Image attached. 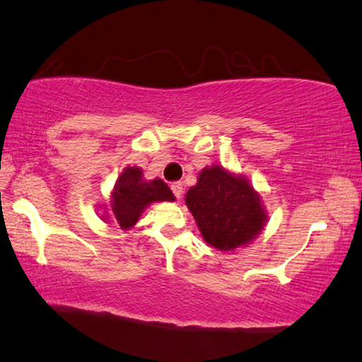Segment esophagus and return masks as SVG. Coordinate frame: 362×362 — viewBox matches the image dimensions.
<instances>
[{"mask_svg":"<svg viewBox=\"0 0 362 362\" xmlns=\"http://www.w3.org/2000/svg\"><path fill=\"white\" fill-rule=\"evenodd\" d=\"M171 192L175 194L176 199H181L182 197V182L176 181V182H171Z\"/></svg>","mask_w":362,"mask_h":362,"instance_id":"1","label":"esophagus"}]
</instances>
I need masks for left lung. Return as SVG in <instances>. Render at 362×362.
Instances as JSON below:
<instances>
[{"label":"left lung","instance_id":"obj_1","mask_svg":"<svg viewBox=\"0 0 362 362\" xmlns=\"http://www.w3.org/2000/svg\"><path fill=\"white\" fill-rule=\"evenodd\" d=\"M186 205L205 242L223 251L250 243L265 224L257 192L219 165L200 171L197 185L186 194Z\"/></svg>","mask_w":362,"mask_h":362}]
</instances>
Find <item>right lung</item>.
I'll list each match as a JSON object with an SVG mask.
<instances>
[{
	"instance_id": "obj_1",
	"label": "right lung",
	"mask_w": 362,
	"mask_h": 362,
	"mask_svg": "<svg viewBox=\"0 0 362 362\" xmlns=\"http://www.w3.org/2000/svg\"><path fill=\"white\" fill-rule=\"evenodd\" d=\"M173 202L175 195L162 180L144 181L138 167H127L114 186L111 211L114 223L122 229L135 226L146 206L152 202Z\"/></svg>"
}]
</instances>
